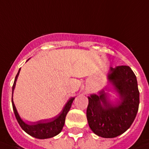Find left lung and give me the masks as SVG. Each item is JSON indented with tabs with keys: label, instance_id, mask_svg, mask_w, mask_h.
<instances>
[{
	"label": "left lung",
	"instance_id": "8db88e82",
	"mask_svg": "<svg viewBox=\"0 0 149 149\" xmlns=\"http://www.w3.org/2000/svg\"><path fill=\"white\" fill-rule=\"evenodd\" d=\"M108 85L88 97L86 117L91 131L99 137L113 138L123 134L134 120L140 103L137 77L128 65L110 67ZM109 91L117 94L112 102Z\"/></svg>",
	"mask_w": 149,
	"mask_h": 149
}]
</instances>
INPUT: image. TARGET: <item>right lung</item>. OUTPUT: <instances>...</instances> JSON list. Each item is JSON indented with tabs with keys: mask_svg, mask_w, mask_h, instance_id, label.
Here are the masks:
<instances>
[{
	"mask_svg": "<svg viewBox=\"0 0 149 149\" xmlns=\"http://www.w3.org/2000/svg\"><path fill=\"white\" fill-rule=\"evenodd\" d=\"M20 71V69H19L18 72H17L15 79L14 84L12 86V103L13 111H14L16 119H17L19 125H20V127L24 132H26L28 134L31 135L32 137H35V138L47 139L51 138V137L58 135L62 131L64 123H65V116L69 112V109H70L72 103H73V100L75 97L69 98L67 103H65V106L63 108L62 111L55 117H52L49 119L40 120L36 121V122H30V123H26L20 117L17 109H16L15 106L14 102H13V92H14V89L15 88L16 81H17Z\"/></svg>",
	"mask_w": 149,
	"mask_h": 149,
	"instance_id": "add662e5",
	"label": "right lung"
}]
</instances>
